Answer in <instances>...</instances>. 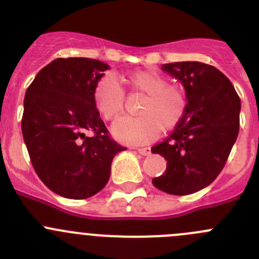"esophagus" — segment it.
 Instances as JSON below:
<instances>
[{
    "mask_svg": "<svg viewBox=\"0 0 259 259\" xmlns=\"http://www.w3.org/2000/svg\"><path fill=\"white\" fill-rule=\"evenodd\" d=\"M138 153L142 154V155H148L150 153V148H138Z\"/></svg>",
    "mask_w": 259,
    "mask_h": 259,
    "instance_id": "1",
    "label": "esophagus"
}]
</instances>
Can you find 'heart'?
I'll return each instance as SVG.
<instances>
[{"instance_id":"1","label":"heart","mask_w":259,"mask_h":259,"mask_svg":"<svg viewBox=\"0 0 259 259\" xmlns=\"http://www.w3.org/2000/svg\"><path fill=\"white\" fill-rule=\"evenodd\" d=\"M124 83L134 93L143 94L139 116H122L111 126L114 138L130 145L148 144L164 130L178 126L187 110V94L179 85L154 70H137L126 74ZM96 110L104 120H113L124 108L125 91L113 75L96 82L93 93Z\"/></svg>"}]
</instances>
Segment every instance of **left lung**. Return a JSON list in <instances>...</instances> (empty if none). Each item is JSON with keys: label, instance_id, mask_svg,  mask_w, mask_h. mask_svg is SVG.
<instances>
[{"label": "left lung", "instance_id": "obj_1", "mask_svg": "<svg viewBox=\"0 0 259 259\" xmlns=\"http://www.w3.org/2000/svg\"><path fill=\"white\" fill-rule=\"evenodd\" d=\"M161 69L184 85L188 104L174 132L151 148L166 160L153 184L168 194H192L214 182L226 165L238 137L241 100L228 77L211 65L171 62Z\"/></svg>", "mask_w": 259, "mask_h": 259}]
</instances>
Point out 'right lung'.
<instances>
[{
    "mask_svg": "<svg viewBox=\"0 0 259 259\" xmlns=\"http://www.w3.org/2000/svg\"><path fill=\"white\" fill-rule=\"evenodd\" d=\"M108 69L99 60L60 57L26 91L21 126L30 160L44 184L69 199L100 192L113 158L126 149L110 137L94 104V88Z\"/></svg>",
    "mask_w": 259,
    "mask_h": 259,
    "instance_id": "obj_1",
    "label": "right lung"
}]
</instances>
